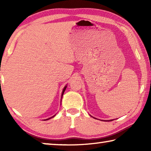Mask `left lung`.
Segmentation results:
<instances>
[{
	"mask_svg": "<svg viewBox=\"0 0 151 151\" xmlns=\"http://www.w3.org/2000/svg\"><path fill=\"white\" fill-rule=\"evenodd\" d=\"M94 119H95V118H94ZM113 120H114V119H112V120H109V121H113Z\"/></svg>",
	"mask_w": 151,
	"mask_h": 151,
	"instance_id": "left-lung-1",
	"label": "left lung"
}]
</instances>
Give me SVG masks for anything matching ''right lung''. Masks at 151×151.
Returning <instances> with one entry per match:
<instances>
[{
	"label": "right lung",
	"mask_w": 151,
	"mask_h": 151,
	"mask_svg": "<svg viewBox=\"0 0 151 151\" xmlns=\"http://www.w3.org/2000/svg\"><path fill=\"white\" fill-rule=\"evenodd\" d=\"M66 87H67V85H66V86H65V87H64V88H63V92H62V94H61V101H62V98H63V94H64V93H65V90H66ZM60 103H61V102H60ZM55 115H56V114H55V115H54V116H52V117H50V118H48V119H45V121H47V120H49V119H52V118H53V117H54Z\"/></svg>",
	"instance_id": "add662e5"
}]
</instances>
